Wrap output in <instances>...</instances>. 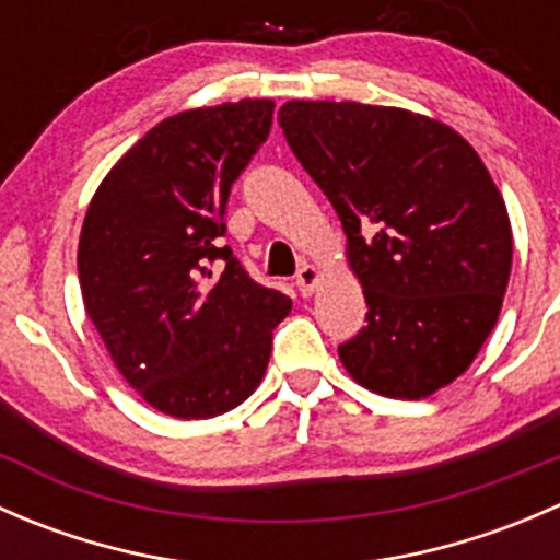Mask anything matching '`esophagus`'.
<instances>
[{"instance_id":"34e87169","label":"esophagus","mask_w":560,"mask_h":560,"mask_svg":"<svg viewBox=\"0 0 560 560\" xmlns=\"http://www.w3.org/2000/svg\"><path fill=\"white\" fill-rule=\"evenodd\" d=\"M295 284H298V290H301L303 298L312 295V292L316 290V284H319V268H316V265H303V268L298 270Z\"/></svg>"}]
</instances>
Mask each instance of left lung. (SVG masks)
Returning <instances> with one entry per match:
<instances>
[{
	"label": "left lung",
	"mask_w": 560,
	"mask_h": 560,
	"mask_svg": "<svg viewBox=\"0 0 560 560\" xmlns=\"http://www.w3.org/2000/svg\"><path fill=\"white\" fill-rule=\"evenodd\" d=\"M279 124L347 233L369 325L338 347L354 382L425 398L471 365L495 327L512 228L477 151L400 107L281 105Z\"/></svg>",
	"instance_id": "obj_1"
}]
</instances>
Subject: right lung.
I'll use <instances>...</instances> for the list:
<instances>
[{"label": "right lung", "instance_id": "right-lung-1", "mask_svg": "<svg viewBox=\"0 0 560 560\" xmlns=\"http://www.w3.org/2000/svg\"><path fill=\"white\" fill-rule=\"evenodd\" d=\"M273 100L165 118L105 175L83 219V306L145 404L208 420L244 404L292 301L222 246L228 197L268 140Z\"/></svg>", "mask_w": 560, "mask_h": 560}]
</instances>
